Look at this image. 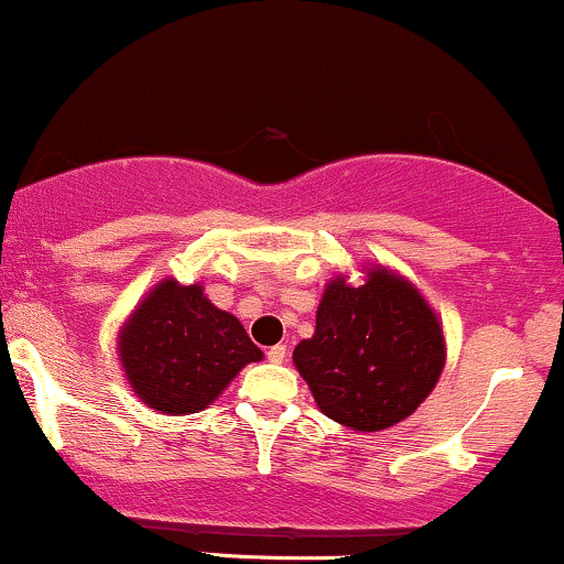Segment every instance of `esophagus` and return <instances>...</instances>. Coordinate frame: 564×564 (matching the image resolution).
<instances>
[{"label": "esophagus", "instance_id": "1", "mask_svg": "<svg viewBox=\"0 0 564 564\" xmlns=\"http://www.w3.org/2000/svg\"><path fill=\"white\" fill-rule=\"evenodd\" d=\"M265 357H269V362H274V365H282V362H284V357H288V346H284V344H276V346H271V349L265 351Z\"/></svg>", "mask_w": 564, "mask_h": 564}]
</instances>
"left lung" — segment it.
Returning a JSON list of instances; mask_svg holds the SVG:
<instances>
[{"mask_svg":"<svg viewBox=\"0 0 564 564\" xmlns=\"http://www.w3.org/2000/svg\"><path fill=\"white\" fill-rule=\"evenodd\" d=\"M293 362L327 419L381 432L426 400L445 367V338L429 303L402 276L372 269L365 284L333 280L314 338Z\"/></svg>","mask_w":564,"mask_h":564,"instance_id":"obj_1","label":"left lung"}]
</instances>
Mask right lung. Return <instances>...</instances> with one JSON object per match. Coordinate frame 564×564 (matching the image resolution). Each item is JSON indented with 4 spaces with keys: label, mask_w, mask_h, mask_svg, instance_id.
I'll list each match as a JSON object with an SVG mask.
<instances>
[{
    "label": "right lung",
    "mask_w": 564,
    "mask_h": 564,
    "mask_svg": "<svg viewBox=\"0 0 564 564\" xmlns=\"http://www.w3.org/2000/svg\"><path fill=\"white\" fill-rule=\"evenodd\" d=\"M128 381L160 413L207 408L248 362L263 357L237 316L220 312L199 284L164 280L130 316L119 338Z\"/></svg>",
    "instance_id": "obj_1"
}]
</instances>
